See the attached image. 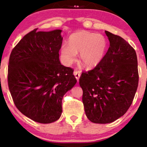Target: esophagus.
<instances>
[{
    "label": "esophagus",
    "instance_id": "obj_1",
    "mask_svg": "<svg viewBox=\"0 0 147 147\" xmlns=\"http://www.w3.org/2000/svg\"><path fill=\"white\" fill-rule=\"evenodd\" d=\"M74 75L75 76V77L76 78V80H77V81L78 82L79 81V79L80 78V72L78 71H74Z\"/></svg>",
    "mask_w": 147,
    "mask_h": 147
}]
</instances>
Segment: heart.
<instances>
[{
    "mask_svg": "<svg viewBox=\"0 0 147 147\" xmlns=\"http://www.w3.org/2000/svg\"><path fill=\"white\" fill-rule=\"evenodd\" d=\"M107 40L100 34L87 31L75 33L69 38V43L61 46V56L64 63L71 65L80 53V59L82 65L88 69L97 66L105 55Z\"/></svg>",
    "mask_w": 147,
    "mask_h": 147,
    "instance_id": "1",
    "label": "heart"
}]
</instances>
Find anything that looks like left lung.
<instances>
[{
	"mask_svg": "<svg viewBox=\"0 0 147 147\" xmlns=\"http://www.w3.org/2000/svg\"><path fill=\"white\" fill-rule=\"evenodd\" d=\"M105 33L110 41L107 53L95 68L83 72L80 78L86 115L97 124L110 123L123 116L138 84L135 50L120 36Z\"/></svg>",
	"mask_w": 147,
	"mask_h": 147,
	"instance_id": "8db88e82",
	"label": "left lung"
}]
</instances>
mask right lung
<instances>
[{"label": "right lung", "instance_id": "right-lung-1", "mask_svg": "<svg viewBox=\"0 0 147 147\" xmlns=\"http://www.w3.org/2000/svg\"><path fill=\"white\" fill-rule=\"evenodd\" d=\"M61 31L34 29L10 55L8 84L14 103L22 114L39 123L59 119L63 96L77 82L73 69L60 63Z\"/></svg>", "mask_w": 147, "mask_h": 147}]
</instances>
